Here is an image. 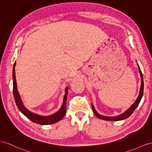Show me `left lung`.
Returning <instances> with one entry per match:
<instances>
[{
	"label": "left lung",
	"instance_id": "8db88e82",
	"mask_svg": "<svg viewBox=\"0 0 152 152\" xmlns=\"http://www.w3.org/2000/svg\"><path fill=\"white\" fill-rule=\"evenodd\" d=\"M138 68H139V71H140V75L141 77V88H140V94H139L138 97L136 99V101L134 102V103L130 107L129 109L125 111V113H124L123 114L118 115L117 116H102L101 115L98 114L97 111H95V108L94 107L93 105H92V110L93 111L95 115L97 117H98L100 119H102V120H109V121H118V120H124V119H126L128 117H129L132 115V113L134 112V111L136 110V108L138 106L139 104H140L141 100V98L142 97V94H143V89H144V83H143V77H142V72L140 70V68L138 66Z\"/></svg>",
	"mask_w": 152,
	"mask_h": 152
}]
</instances>
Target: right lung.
Returning a JSON list of instances; mask_svg holds the SVG:
<instances>
[{
  "label": "right lung",
  "mask_w": 152,
  "mask_h": 152,
  "mask_svg": "<svg viewBox=\"0 0 152 152\" xmlns=\"http://www.w3.org/2000/svg\"><path fill=\"white\" fill-rule=\"evenodd\" d=\"M15 66L16 62L14 64L13 66V70H12V80H13V95L15 98V101L16 104V106L18 107L19 110L27 118L32 121L34 123H36L40 125H48V124H53L56 122H58L61 119L64 118V116L66 115V103H67V97L68 94V88H66V93H65L63 104L60 108V110L55 113V114L48 116H42L34 114L33 113L30 112L28 110L26 109L23 105L22 101L20 98V94L18 92L17 90V85H16V75H15Z\"/></svg>",
  "instance_id": "add662e5"
}]
</instances>
